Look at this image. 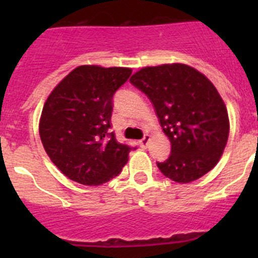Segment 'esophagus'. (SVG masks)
<instances>
[{
  "instance_id": "obj_1",
  "label": "esophagus",
  "mask_w": 258,
  "mask_h": 258,
  "mask_svg": "<svg viewBox=\"0 0 258 258\" xmlns=\"http://www.w3.org/2000/svg\"><path fill=\"white\" fill-rule=\"evenodd\" d=\"M149 142H150V136H145L142 140L140 141L141 147H142V149H146V147H147V145H149Z\"/></svg>"
}]
</instances>
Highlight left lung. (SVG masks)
<instances>
[{"mask_svg": "<svg viewBox=\"0 0 258 258\" xmlns=\"http://www.w3.org/2000/svg\"><path fill=\"white\" fill-rule=\"evenodd\" d=\"M131 83L154 104L169 138V157L156 163L165 177L188 183L213 169L229 138V115L217 89L203 74L186 64L146 67Z\"/></svg>", "mask_w": 258, "mask_h": 258, "instance_id": "left-lung-1", "label": "left lung"}]
</instances>
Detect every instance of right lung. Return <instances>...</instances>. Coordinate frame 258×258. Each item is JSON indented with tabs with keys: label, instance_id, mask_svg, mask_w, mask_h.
Here are the masks:
<instances>
[{
	"label": "right lung",
	"instance_id": "right-lung-1",
	"mask_svg": "<svg viewBox=\"0 0 258 258\" xmlns=\"http://www.w3.org/2000/svg\"><path fill=\"white\" fill-rule=\"evenodd\" d=\"M131 68L80 66L55 86L40 118V137L50 160L68 178L98 186L120 174L136 147L116 141L112 99Z\"/></svg>",
	"mask_w": 258,
	"mask_h": 258
}]
</instances>
